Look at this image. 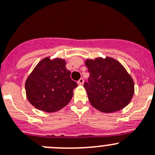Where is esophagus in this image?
<instances>
[{"label": "esophagus", "instance_id": "1", "mask_svg": "<svg viewBox=\"0 0 155 155\" xmlns=\"http://www.w3.org/2000/svg\"><path fill=\"white\" fill-rule=\"evenodd\" d=\"M83 83H84V80H83V78H81V79L78 81V84L79 85H83Z\"/></svg>", "mask_w": 155, "mask_h": 155}]
</instances>
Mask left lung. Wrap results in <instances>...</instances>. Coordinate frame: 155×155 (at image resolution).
Wrapping results in <instances>:
<instances>
[{"label":"left lung","mask_w":155,"mask_h":155,"mask_svg":"<svg viewBox=\"0 0 155 155\" xmlns=\"http://www.w3.org/2000/svg\"><path fill=\"white\" fill-rule=\"evenodd\" d=\"M85 64L90 75L84 88L94 108L110 114L130 104L134 93V83L120 62L107 56L87 58Z\"/></svg>","instance_id":"left-lung-1"}]
</instances>
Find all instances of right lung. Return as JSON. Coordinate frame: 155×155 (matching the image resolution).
<instances>
[{"mask_svg": "<svg viewBox=\"0 0 155 155\" xmlns=\"http://www.w3.org/2000/svg\"><path fill=\"white\" fill-rule=\"evenodd\" d=\"M63 58L45 57L37 64L25 81L26 97L33 107L46 113L60 110L69 103L77 83Z\"/></svg>", "mask_w": 155, "mask_h": 155, "instance_id": "obj_1", "label": "right lung"}]
</instances>
